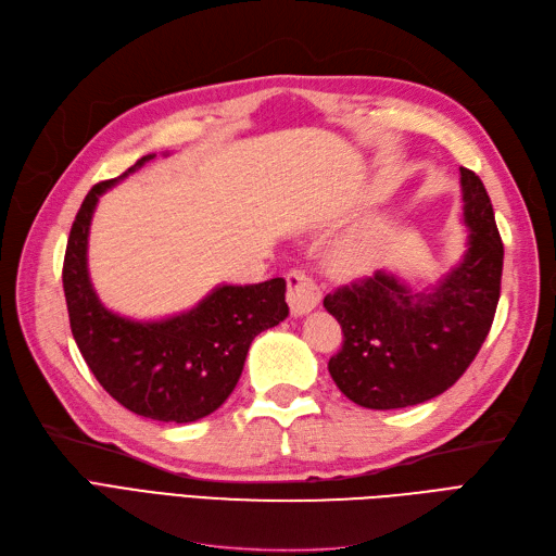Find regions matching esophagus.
<instances>
[{"label": "esophagus", "instance_id": "obj_1", "mask_svg": "<svg viewBox=\"0 0 556 556\" xmlns=\"http://www.w3.org/2000/svg\"><path fill=\"white\" fill-rule=\"evenodd\" d=\"M319 299H323V292H319L317 282L301 268H294V271L288 274V304L292 315H306L311 313Z\"/></svg>", "mask_w": 556, "mask_h": 556}]
</instances>
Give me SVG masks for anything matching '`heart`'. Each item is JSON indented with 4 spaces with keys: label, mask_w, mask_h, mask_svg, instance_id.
<instances>
[{
    "label": "heart",
    "mask_w": 556,
    "mask_h": 556,
    "mask_svg": "<svg viewBox=\"0 0 556 556\" xmlns=\"http://www.w3.org/2000/svg\"><path fill=\"white\" fill-rule=\"evenodd\" d=\"M368 255H371V245H368V243H362L359 248L352 250L350 260H364V257H368Z\"/></svg>",
    "instance_id": "heart-1"
}]
</instances>
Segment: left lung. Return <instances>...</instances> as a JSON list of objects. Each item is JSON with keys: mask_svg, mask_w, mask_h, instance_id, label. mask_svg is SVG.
I'll list each match as a JSON object with an SVG mask.
<instances>
[{"mask_svg": "<svg viewBox=\"0 0 556 556\" xmlns=\"http://www.w3.org/2000/svg\"><path fill=\"white\" fill-rule=\"evenodd\" d=\"M468 243L459 264L427 292L378 271L325 296L343 345L329 359L339 390L374 410L443 394L476 359L501 296L503 243L482 180L462 166Z\"/></svg>", "mask_w": 556, "mask_h": 556, "instance_id": "left-lung-1", "label": "left lung"}]
</instances>
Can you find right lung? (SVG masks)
Segmentation results:
<instances>
[{
	"label": "right lung",
	"mask_w": 556,
	"mask_h": 556,
	"mask_svg": "<svg viewBox=\"0 0 556 556\" xmlns=\"http://www.w3.org/2000/svg\"><path fill=\"white\" fill-rule=\"evenodd\" d=\"M155 155H146L83 199L66 241L62 285L74 341L99 384L131 413L160 422H194L217 410L237 387L257 333L290 308L285 280L220 285L190 311L155 323L111 313L88 274V233L97 201Z\"/></svg>",
	"instance_id": "obj_1"
}]
</instances>
